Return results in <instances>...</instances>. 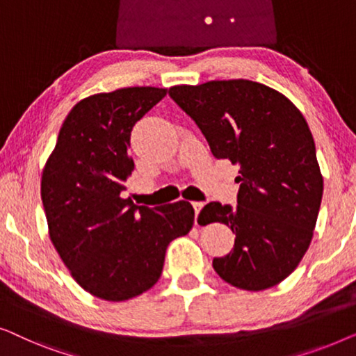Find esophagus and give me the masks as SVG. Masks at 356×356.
<instances>
[{"label":"esophagus","instance_id":"esophagus-1","mask_svg":"<svg viewBox=\"0 0 356 356\" xmlns=\"http://www.w3.org/2000/svg\"><path fill=\"white\" fill-rule=\"evenodd\" d=\"M192 207H193V209H195V224H197L198 213H200V209L203 208V202H193V203H192Z\"/></svg>","mask_w":356,"mask_h":356}]
</instances>
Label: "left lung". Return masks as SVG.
I'll use <instances>...</instances> for the list:
<instances>
[{"instance_id": "1", "label": "left lung", "mask_w": 356, "mask_h": 356, "mask_svg": "<svg viewBox=\"0 0 356 356\" xmlns=\"http://www.w3.org/2000/svg\"><path fill=\"white\" fill-rule=\"evenodd\" d=\"M169 97L188 114L218 159L240 168L237 207L208 203L203 226L232 229V252L213 259L234 287L264 290L290 276L313 238L323 176L313 135L282 93L252 80L177 85Z\"/></svg>"}]
</instances>
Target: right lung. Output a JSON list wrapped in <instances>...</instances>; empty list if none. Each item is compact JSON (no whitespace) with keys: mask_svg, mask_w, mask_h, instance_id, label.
Returning a JSON list of instances; mask_svg holds the SVG:
<instances>
[{"mask_svg":"<svg viewBox=\"0 0 356 356\" xmlns=\"http://www.w3.org/2000/svg\"><path fill=\"white\" fill-rule=\"evenodd\" d=\"M166 93L129 87L79 102L43 169L49 238L80 287L108 302L152 289L169 242L193 226L195 211L184 200L148 208L121 197L134 171L130 132Z\"/></svg>","mask_w":356,"mask_h":356,"instance_id":"1","label":"right lung"}]
</instances>
